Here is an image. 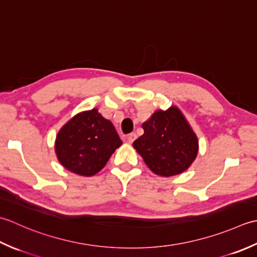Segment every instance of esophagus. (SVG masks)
<instances>
[{"label":"esophagus","instance_id":"obj_1","mask_svg":"<svg viewBox=\"0 0 257 257\" xmlns=\"http://www.w3.org/2000/svg\"><path fill=\"white\" fill-rule=\"evenodd\" d=\"M135 139H136V134L135 133H131V134L127 135V142L128 143H133L134 141H135Z\"/></svg>","mask_w":257,"mask_h":257}]
</instances>
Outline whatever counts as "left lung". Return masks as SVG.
I'll use <instances>...</instances> for the list:
<instances>
[{"label": "left lung", "instance_id": "obj_1", "mask_svg": "<svg viewBox=\"0 0 257 257\" xmlns=\"http://www.w3.org/2000/svg\"><path fill=\"white\" fill-rule=\"evenodd\" d=\"M142 127L144 134L133 146L155 174L173 176L184 172L198 151L196 135L179 108L155 112Z\"/></svg>", "mask_w": 257, "mask_h": 257}]
</instances>
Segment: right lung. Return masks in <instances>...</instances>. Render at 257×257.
Returning a JSON list of instances; mask_svg holds the SVG:
<instances>
[{
	"label": "right lung",
	"instance_id": "right-lung-1",
	"mask_svg": "<svg viewBox=\"0 0 257 257\" xmlns=\"http://www.w3.org/2000/svg\"><path fill=\"white\" fill-rule=\"evenodd\" d=\"M122 144L113 124L96 108L77 114L56 136L55 152L60 163L78 175L101 171Z\"/></svg>",
	"mask_w": 257,
	"mask_h": 257
}]
</instances>
